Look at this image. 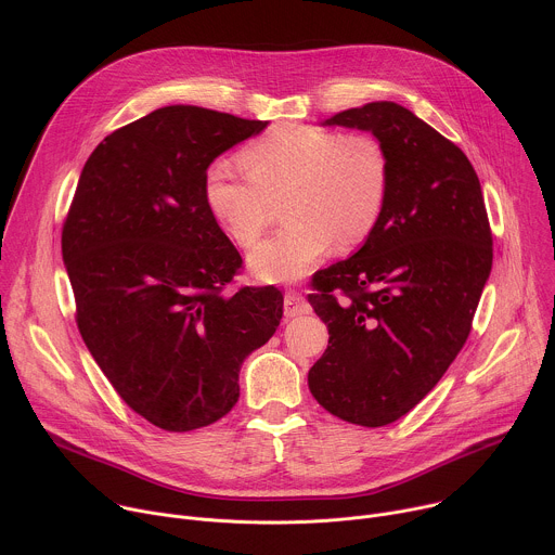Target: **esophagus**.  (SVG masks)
Listing matches in <instances>:
<instances>
[{"instance_id": "obj_1", "label": "esophagus", "mask_w": 555, "mask_h": 555, "mask_svg": "<svg viewBox=\"0 0 555 555\" xmlns=\"http://www.w3.org/2000/svg\"><path fill=\"white\" fill-rule=\"evenodd\" d=\"M283 311H285L287 319H294V315H300V313L309 311V302L305 300L302 294L289 289V292H285V298H283Z\"/></svg>"}]
</instances>
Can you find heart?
Listing matches in <instances>:
<instances>
[{"mask_svg":"<svg viewBox=\"0 0 555 555\" xmlns=\"http://www.w3.org/2000/svg\"><path fill=\"white\" fill-rule=\"evenodd\" d=\"M248 178L215 163L204 173V202L223 232L244 248L283 208L285 228L250 253L263 281H294L336 246L349 253L373 234L386 206L390 167L384 144L364 131L281 125L240 151Z\"/></svg>","mask_w":555,"mask_h":555,"instance_id":"1","label":"heart"}]
</instances>
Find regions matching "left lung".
Masks as SVG:
<instances>
[{
	"label": "left lung",
	"mask_w": 555,
	"mask_h": 555,
	"mask_svg": "<svg viewBox=\"0 0 555 555\" xmlns=\"http://www.w3.org/2000/svg\"><path fill=\"white\" fill-rule=\"evenodd\" d=\"M325 125L371 131L390 180L364 246L311 276L307 300L330 345L307 382L332 415L379 428L413 411L463 349L492 270V230L465 153L406 107L366 103Z\"/></svg>",
	"instance_id": "8db88e82"
}]
</instances>
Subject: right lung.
Listing matches in <instances>:
<instances>
[{"label": "right lung", "mask_w": 555, "mask_h": 555, "mask_svg": "<svg viewBox=\"0 0 555 555\" xmlns=\"http://www.w3.org/2000/svg\"><path fill=\"white\" fill-rule=\"evenodd\" d=\"M266 127L155 109L92 151L63 221L78 332L120 400L169 433L230 413L242 362L281 323L274 285L225 292L244 261L202 191L215 157Z\"/></svg>", "instance_id": "add662e5"}]
</instances>
